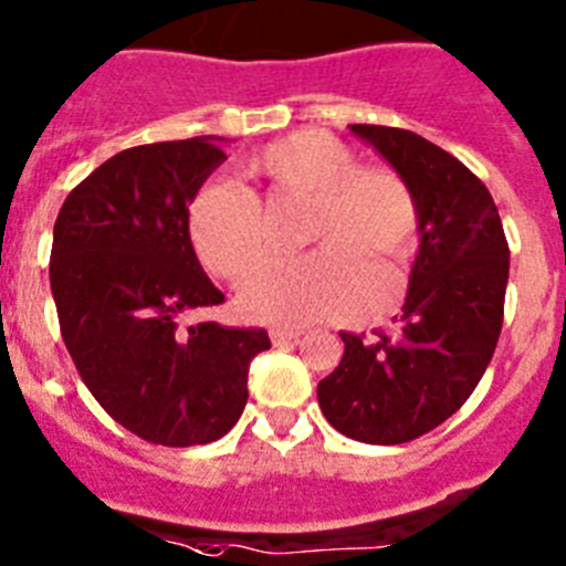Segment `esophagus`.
<instances>
[{"label":"esophagus","instance_id":"34e87169","mask_svg":"<svg viewBox=\"0 0 566 566\" xmlns=\"http://www.w3.org/2000/svg\"><path fill=\"white\" fill-rule=\"evenodd\" d=\"M302 336V331H298V327H273V331H270V342L276 344H287V342H296V338Z\"/></svg>","mask_w":566,"mask_h":566}]
</instances>
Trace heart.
<instances>
[{
    "mask_svg": "<svg viewBox=\"0 0 566 566\" xmlns=\"http://www.w3.org/2000/svg\"><path fill=\"white\" fill-rule=\"evenodd\" d=\"M248 170L273 190L311 196L304 242L322 244L293 259H268L239 287V313L262 324H304L342 316L367 327L396 311L399 279L378 297L365 264L407 262L419 248L421 210L407 179L390 167L361 165L336 136L296 130L270 142ZM190 239L201 264L239 279L268 250V219L259 196L233 181H208L188 210Z\"/></svg>",
    "mask_w": 566,
    "mask_h": 566,
    "instance_id": "b5f03b06",
    "label": "heart"
}]
</instances>
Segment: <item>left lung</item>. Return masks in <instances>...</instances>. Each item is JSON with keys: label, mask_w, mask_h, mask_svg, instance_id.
Returning <instances> with one entry per match:
<instances>
[{"label": "left lung", "mask_w": 566, "mask_h": 566, "mask_svg": "<svg viewBox=\"0 0 566 566\" xmlns=\"http://www.w3.org/2000/svg\"><path fill=\"white\" fill-rule=\"evenodd\" d=\"M350 130L419 199V253L401 331L376 342L338 333L344 356L318 381V407L347 439L405 444L450 419L488 370L504 322L510 248L493 196L455 156L401 127Z\"/></svg>", "instance_id": "8db88e82"}]
</instances>
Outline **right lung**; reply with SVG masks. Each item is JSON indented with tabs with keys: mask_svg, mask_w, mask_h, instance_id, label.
Here are the masks:
<instances>
[{
	"mask_svg": "<svg viewBox=\"0 0 566 566\" xmlns=\"http://www.w3.org/2000/svg\"><path fill=\"white\" fill-rule=\"evenodd\" d=\"M219 136L139 145L78 181L53 224L59 327L93 399L165 447L210 444L248 405L268 331L181 318L222 304L190 242L188 208L228 156Z\"/></svg>",
	"mask_w": 566,
	"mask_h": 566,
	"instance_id": "obj_1",
	"label": "right lung"
}]
</instances>
